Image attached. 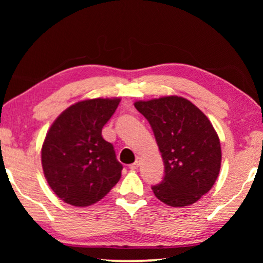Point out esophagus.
I'll use <instances>...</instances> for the list:
<instances>
[{"label":"esophagus","mask_w":263,"mask_h":263,"mask_svg":"<svg viewBox=\"0 0 263 263\" xmlns=\"http://www.w3.org/2000/svg\"><path fill=\"white\" fill-rule=\"evenodd\" d=\"M140 164H141V159H140V158H136V160H135V163H133L130 166L132 170H136V168H139V166H140Z\"/></svg>","instance_id":"obj_1"}]
</instances>
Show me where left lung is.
<instances>
[{
  "label": "left lung",
  "mask_w": 263,
  "mask_h": 263,
  "mask_svg": "<svg viewBox=\"0 0 263 263\" xmlns=\"http://www.w3.org/2000/svg\"><path fill=\"white\" fill-rule=\"evenodd\" d=\"M134 106L146 117L164 161V178L152 190L171 207L195 203L217 181L221 148L206 115L188 99L161 97Z\"/></svg>",
  "instance_id": "1"
}]
</instances>
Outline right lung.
Returning a JSON list of instances; mask_svg holds the SVG:
<instances>
[{
  "mask_svg": "<svg viewBox=\"0 0 263 263\" xmlns=\"http://www.w3.org/2000/svg\"><path fill=\"white\" fill-rule=\"evenodd\" d=\"M120 98L75 103L56 118L42 147V166L53 193L66 203L86 207L102 200L121 178L123 166L102 129Z\"/></svg>",
  "mask_w": 263,
  "mask_h": 263,
  "instance_id": "obj_1",
  "label": "right lung"
}]
</instances>
